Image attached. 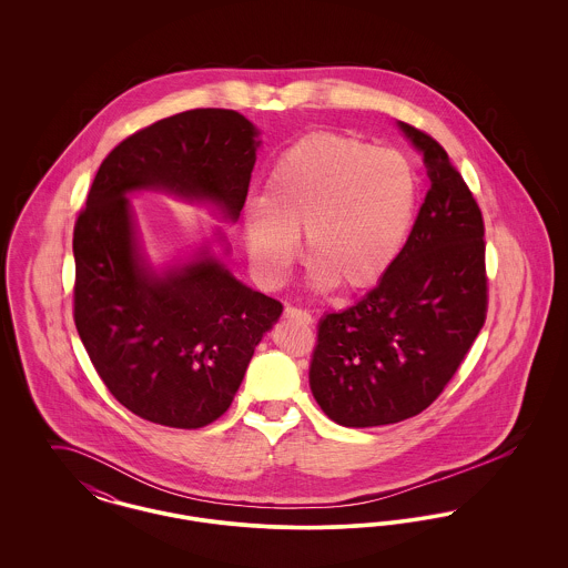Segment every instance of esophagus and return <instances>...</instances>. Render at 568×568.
I'll return each instance as SVG.
<instances>
[{"mask_svg": "<svg viewBox=\"0 0 568 568\" xmlns=\"http://www.w3.org/2000/svg\"><path fill=\"white\" fill-rule=\"evenodd\" d=\"M285 317H292V320H297V322L306 325L313 324V315L304 308H297V306H285Z\"/></svg>", "mask_w": 568, "mask_h": 568, "instance_id": "obj_1", "label": "esophagus"}]
</instances>
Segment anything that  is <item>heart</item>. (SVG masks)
I'll list each match as a JSON object with an SVG mask.
<instances>
[{
	"mask_svg": "<svg viewBox=\"0 0 568 568\" xmlns=\"http://www.w3.org/2000/svg\"><path fill=\"white\" fill-rule=\"evenodd\" d=\"M417 206V174L405 155L345 134H311L272 168L268 193L246 202L243 227L260 278L278 285L297 255L325 290H362L394 264Z\"/></svg>",
	"mask_w": 568,
	"mask_h": 568,
	"instance_id": "obj_1",
	"label": "heart"
}]
</instances>
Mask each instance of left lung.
Wrapping results in <instances>:
<instances>
[{
  "label": "left lung",
  "mask_w": 568,
  "mask_h": 568,
  "mask_svg": "<svg viewBox=\"0 0 568 568\" xmlns=\"http://www.w3.org/2000/svg\"><path fill=\"white\" fill-rule=\"evenodd\" d=\"M430 190L377 287L320 322L311 389L347 428L398 424L433 405L486 324L484 215L433 135L400 123Z\"/></svg>",
  "instance_id": "8db88e82"
}]
</instances>
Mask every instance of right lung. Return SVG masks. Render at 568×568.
I'll list each match as a JSON object with an SVG mask.
<instances>
[{"instance_id": "right-lung-1", "label": "right lung", "mask_w": 568, "mask_h": 568, "mask_svg": "<svg viewBox=\"0 0 568 568\" xmlns=\"http://www.w3.org/2000/svg\"><path fill=\"white\" fill-rule=\"evenodd\" d=\"M241 112L195 109L119 142L74 223V324L110 394L134 415L195 430L236 396L283 304L248 290L213 257L158 276L138 253L125 193L158 187L241 215L255 165Z\"/></svg>"}]
</instances>
